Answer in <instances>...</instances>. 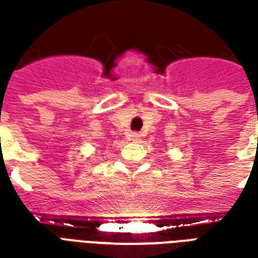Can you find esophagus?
I'll return each instance as SVG.
<instances>
[{
    "mask_svg": "<svg viewBox=\"0 0 258 258\" xmlns=\"http://www.w3.org/2000/svg\"><path fill=\"white\" fill-rule=\"evenodd\" d=\"M130 141H133V142H140L141 141V134L140 133H131L128 135Z\"/></svg>",
    "mask_w": 258,
    "mask_h": 258,
    "instance_id": "obj_1",
    "label": "esophagus"
}]
</instances>
